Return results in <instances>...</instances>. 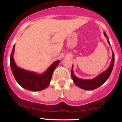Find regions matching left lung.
<instances>
[{
    "mask_svg": "<svg viewBox=\"0 0 122 122\" xmlns=\"http://www.w3.org/2000/svg\"><path fill=\"white\" fill-rule=\"evenodd\" d=\"M104 35L107 38V42L110 45L109 41L108 38H107V36L106 35L105 32H104ZM114 52H112V61L111 62V65H110L109 67L105 71L103 72L102 73L99 74L98 76H97L95 78L93 79H89V80L79 79L74 75V73H73V70H71V77L73 79L74 84L77 87L87 90H94L95 89H97L98 87L101 86V85H103L107 81V79L109 78V77L111 74L113 66H114ZM72 68H73V66H72Z\"/></svg>",
    "mask_w": 122,
    "mask_h": 122,
    "instance_id": "1",
    "label": "left lung"
}]
</instances>
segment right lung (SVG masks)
Wrapping results in <instances>:
<instances>
[{
  "label": "right lung",
  "instance_id": "obj_1",
  "mask_svg": "<svg viewBox=\"0 0 122 122\" xmlns=\"http://www.w3.org/2000/svg\"><path fill=\"white\" fill-rule=\"evenodd\" d=\"M15 45L13 46L10 56V66L17 82L24 89L30 91H40L47 88L49 85L53 71L60 62V60L54 62L46 72L38 74L34 72L20 68L16 65L13 55L15 51Z\"/></svg>",
  "mask_w": 122,
  "mask_h": 122
}]
</instances>
